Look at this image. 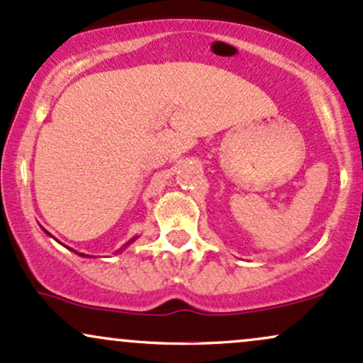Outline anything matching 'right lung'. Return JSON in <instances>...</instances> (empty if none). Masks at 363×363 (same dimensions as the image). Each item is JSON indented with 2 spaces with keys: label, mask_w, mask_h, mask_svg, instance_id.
I'll use <instances>...</instances> for the list:
<instances>
[{
  "label": "right lung",
  "mask_w": 363,
  "mask_h": 363,
  "mask_svg": "<svg viewBox=\"0 0 363 363\" xmlns=\"http://www.w3.org/2000/svg\"><path fill=\"white\" fill-rule=\"evenodd\" d=\"M44 231H46V230H44ZM46 233H48V231H46ZM48 235H50V236H52L51 233H48ZM52 238H55V236H52ZM135 240H137V236H133V238H132V240H128V242H127V243H125V245H123V247H121V248H120V250H118V252L125 250V248H127V247L130 245V243H133V242H135ZM73 252H75V250H73ZM75 254H77V255H80V257H91V255H87V254H80V252H75Z\"/></svg>",
  "instance_id": "1"
}]
</instances>
